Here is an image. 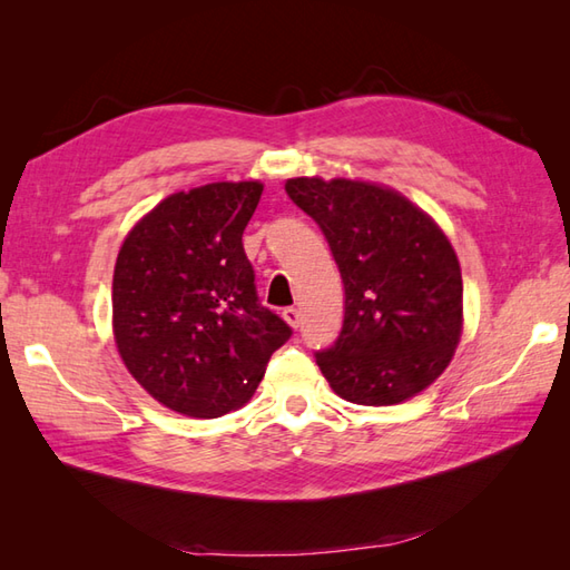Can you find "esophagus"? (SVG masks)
<instances>
[{
    "mask_svg": "<svg viewBox=\"0 0 570 570\" xmlns=\"http://www.w3.org/2000/svg\"><path fill=\"white\" fill-rule=\"evenodd\" d=\"M282 316H284V321L288 323V325H292V328L296 331L298 328V325H301V311L298 308H294V306H288V308H284V313H282Z\"/></svg>",
    "mask_w": 570,
    "mask_h": 570,
    "instance_id": "esophagus-1",
    "label": "esophagus"
}]
</instances>
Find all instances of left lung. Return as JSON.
Here are the masks:
<instances>
[{
  "instance_id": "obj_1",
  "label": "left lung",
  "mask_w": 570,
  "mask_h": 570,
  "mask_svg": "<svg viewBox=\"0 0 570 570\" xmlns=\"http://www.w3.org/2000/svg\"><path fill=\"white\" fill-rule=\"evenodd\" d=\"M323 229L345 286L337 341L316 362L333 392L392 406L439 380L463 331V276L451 242L414 203L350 178H288Z\"/></svg>"
}]
</instances>
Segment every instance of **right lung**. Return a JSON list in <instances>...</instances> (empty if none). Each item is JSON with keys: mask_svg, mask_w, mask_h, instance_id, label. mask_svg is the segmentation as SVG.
<instances>
[{"mask_svg": "<svg viewBox=\"0 0 570 570\" xmlns=\"http://www.w3.org/2000/svg\"><path fill=\"white\" fill-rule=\"evenodd\" d=\"M259 180L164 198L117 254L112 328L119 357L156 402L217 419L249 402L292 328L259 304L242 233Z\"/></svg>", "mask_w": 570, "mask_h": 570, "instance_id": "obj_1", "label": "right lung"}]
</instances>
